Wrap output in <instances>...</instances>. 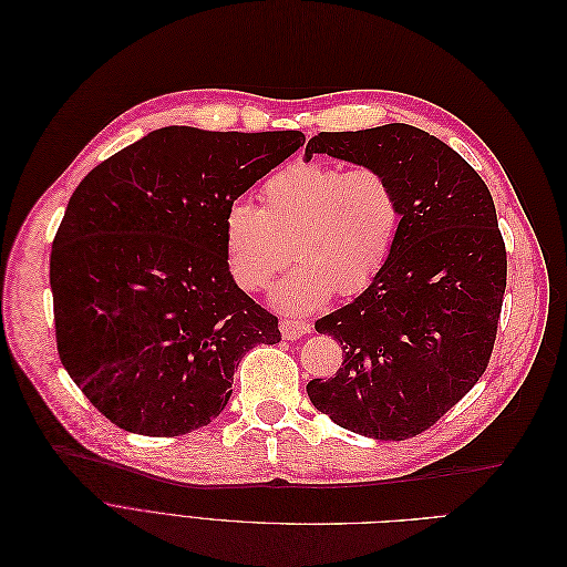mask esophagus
Instances as JSON below:
<instances>
[{
	"mask_svg": "<svg viewBox=\"0 0 567 567\" xmlns=\"http://www.w3.org/2000/svg\"><path fill=\"white\" fill-rule=\"evenodd\" d=\"M309 330H311V326H309V322H305V320H298V318H284V320H281V334H284V339H288V341L300 339V337L307 334Z\"/></svg>",
	"mask_w": 567,
	"mask_h": 567,
	"instance_id": "34e87169",
	"label": "esophagus"
}]
</instances>
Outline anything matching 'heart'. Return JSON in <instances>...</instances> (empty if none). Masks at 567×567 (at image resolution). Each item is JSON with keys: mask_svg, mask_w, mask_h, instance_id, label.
Returning a JSON list of instances; mask_svg holds the SVG:
<instances>
[{"mask_svg": "<svg viewBox=\"0 0 567 567\" xmlns=\"http://www.w3.org/2000/svg\"><path fill=\"white\" fill-rule=\"evenodd\" d=\"M260 196L262 207L233 203L226 212V260L239 288H267L295 258L300 265L269 300L284 313H309L334 290L362 292L383 272L403 217L385 173L309 161L275 173Z\"/></svg>", "mask_w": 567, "mask_h": 567, "instance_id": "heart-1", "label": "heart"}]
</instances>
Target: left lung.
Instances as JSON below:
<instances>
[{"instance_id": "left-lung-1", "label": "left lung", "mask_w": 567, "mask_h": 567, "mask_svg": "<svg viewBox=\"0 0 567 567\" xmlns=\"http://www.w3.org/2000/svg\"><path fill=\"white\" fill-rule=\"evenodd\" d=\"M330 154L385 173L401 226L383 272L316 320L343 348L332 379L307 385L313 406L367 439L406 441L436 424L484 373L503 307L507 260L482 177L411 124L322 131L305 156Z\"/></svg>"}]
</instances>
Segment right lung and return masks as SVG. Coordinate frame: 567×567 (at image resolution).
I'll list each match as a JSON object with an SVG mask.
<instances>
[{"label":"right lung","mask_w":567,"mask_h":567,"mask_svg":"<svg viewBox=\"0 0 567 567\" xmlns=\"http://www.w3.org/2000/svg\"><path fill=\"white\" fill-rule=\"evenodd\" d=\"M305 143L302 131L164 126L73 192L50 254L60 360L113 424L182 436L217 417L233 373L279 320L237 288L228 207Z\"/></svg>","instance_id":"obj_1"}]
</instances>
